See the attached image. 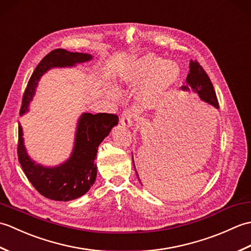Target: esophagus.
Returning <instances> with one entry per match:
<instances>
[{
    "mask_svg": "<svg viewBox=\"0 0 251 251\" xmlns=\"http://www.w3.org/2000/svg\"><path fill=\"white\" fill-rule=\"evenodd\" d=\"M134 119H135V114L132 113L130 110H126L123 112V114H122L121 124L123 126L130 127V126H132V122H134Z\"/></svg>",
    "mask_w": 251,
    "mask_h": 251,
    "instance_id": "obj_1",
    "label": "esophagus"
}]
</instances>
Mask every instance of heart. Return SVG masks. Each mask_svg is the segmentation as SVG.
Listing matches in <instances>:
<instances>
[{"mask_svg":"<svg viewBox=\"0 0 251 251\" xmlns=\"http://www.w3.org/2000/svg\"><path fill=\"white\" fill-rule=\"evenodd\" d=\"M180 68L175 61H166L154 55L142 56L120 74V81L127 87L136 88L147 83L141 93L142 102L148 108L161 103L177 84ZM112 97L116 94L111 92Z\"/></svg>","mask_w":251,"mask_h":251,"instance_id":"heart-1","label":"heart"}]
</instances>
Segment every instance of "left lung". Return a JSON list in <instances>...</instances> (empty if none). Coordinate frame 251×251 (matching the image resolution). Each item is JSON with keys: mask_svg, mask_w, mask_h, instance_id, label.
<instances>
[{"mask_svg": "<svg viewBox=\"0 0 251 251\" xmlns=\"http://www.w3.org/2000/svg\"><path fill=\"white\" fill-rule=\"evenodd\" d=\"M186 83H188L190 87L189 88V86L188 87L187 85H183V86H181V89L184 90V92H188V90L192 89L193 92H195L200 96V98L204 101V102L215 106L216 109L219 108L216 92L214 89V86H212L210 78L208 77L204 69L201 68V66L196 60L190 61V72L188 74V76H186ZM132 164H134V158H132ZM134 167H135V164H134ZM137 178L138 180L141 181L138 173H137Z\"/></svg>", "mask_w": 251, "mask_h": 251, "instance_id": "left-lung-1", "label": "left lung"}]
</instances>
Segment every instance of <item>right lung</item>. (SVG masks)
I'll use <instances>...</instances> for the list:
<instances>
[{
	"label": "right lung",
	"mask_w": 251,
	"mask_h": 251,
	"mask_svg": "<svg viewBox=\"0 0 251 251\" xmlns=\"http://www.w3.org/2000/svg\"><path fill=\"white\" fill-rule=\"evenodd\" d=\"M93 56L83 52H71L57 49L47 54L32 73L25 90L20 115L29 111L41 76L51 68L74 67L86 62ZM119 123V117L109 113H83L79 116L75 140L71 156L56 167H45L32 161L24 145V132L18 126V159L26 178L40 194L52 201H68L81 197L89 191L97 177L95 163L98 147L111 129Z\"/></svg>",
	"instance_id": "1"
}]
</instances>
